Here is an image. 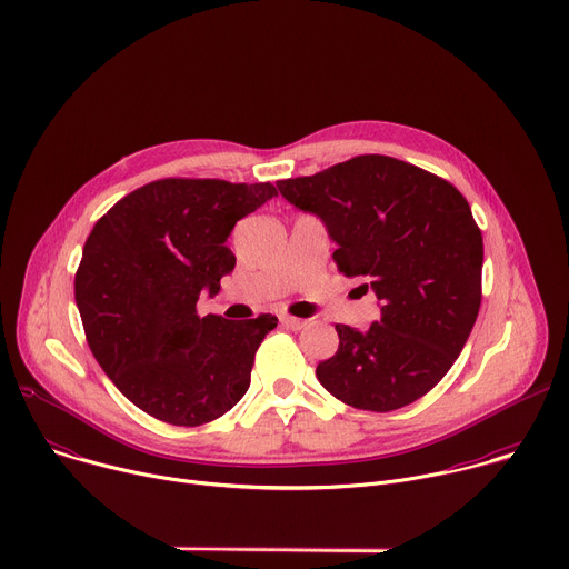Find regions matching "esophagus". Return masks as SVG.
Here are the masks:
<instances>
[{"instance_id": "1", "label": "esophagus", "mask_w": 569, "mask_h": 569, "mask_svg": "<svg viewBox=\"0 0 569 569\" xmlns=\"http://www.w3.org/2000/svg\"><path fill=\"white\" fill-rule=\"evenodd\" d=\"M281 323L290 331H299V329H303L306 321L299 319V317H292V315H281Z\"/></svg>"}]
</instances>
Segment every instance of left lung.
Returning <instances> with one entry per match:
<instances>
[{"label": "left lung", "instance_id": "left-lung-1", "mask_svg": "<svg viewBox=\"0 0 569 569\" xmlns=\"http://www.w3.org/2000/svg\"><path fill=\"white\" fill-rule=\"evenodd\" d=\"M327 224L347 277L380 299L367 331L336 323L340 347L317 380L358 410L391 412L426 396L459 358L481 303L483 242L466 198L446 180L385 154L277 182Z\"/></svg>", "mask_w": 569, "mask_h": 569}]
</instances>
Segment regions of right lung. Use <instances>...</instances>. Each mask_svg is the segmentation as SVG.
Returning a JSON list of instances; mask_svg holds the SVG:
<instances>
[{
	"label": "right lung",
	"instance_id": "right-lung-1",
	"mask_svg": "<svg viewBox=\"0 0 569 569\" xmlns=\"http://www.w3.org/2000/svg\"><path fill=\"white\" fill-rule=\"evenodd\" d=\"M270 182L169 178L121 198L86 240L73 290L88 345L146 415L196 428L246 396L277 317H200L198 299L236 266L233 224L266 204Z\"/></svg>",
	"mask_w": 569,
	"mask_h": 569
}]
</instances>
